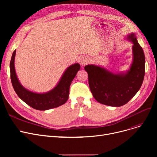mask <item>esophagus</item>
I'll use <instances>...</instances> for the list:
<instances>
[{"instance_id": "34e87169", "label": "esophagus", "mask_w": 157, "mask_h": 157, "mask_svg": "<svg viewBox=\"0 0 157 157\" xmlns=\"http://www.w3.org/2000/svg\"><path fill=\"white\" fill-rule=\"evenodd\" d=\"M79 62H80L81 65L83 66V65H85L87 64L89 62V60L87 59V58L83 57V58H81V59Z\"/></svg>"}]
</instances>
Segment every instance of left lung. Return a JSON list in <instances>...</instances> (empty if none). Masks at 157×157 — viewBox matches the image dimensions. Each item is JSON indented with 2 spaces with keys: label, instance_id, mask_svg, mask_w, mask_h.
I'll use <instances>...</instances> for the list:
<instances>
[{
  "label": "left lung",
  "instance_id": "8db88e82",
  "mask_svg": "<svg viewBox=\"0 0 157 157\" xmlns=\"http://www.w3.org/2000/svg\"><path fill=\"white\" fill-rule=\"evenodd\" d=\"M127 39L133 43V61L125 73L114 74L94 65H87L88 83L95 99L101 104L120 107L127 104L141 88L145 73V56L134 33Z\"/></svg>",
  "mask_w": 157,
  "mask_h": 157
}]
</instances>
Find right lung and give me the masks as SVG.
Here are the masks:
<instances>
[{
	"instance_id": "right-lung-1",
	"label": "right lung",
	"mask_w": 157,
	"mask_h": 157,
	"mask_svg": "<svg viewBox=\"0 0 157 157\" xmlns=\"http://www.w3.org/2000/svg\"><path fill=\"white\" fill-rule=\"evenodd\" d=\"M14 51L10 62L11 83L15 92L27 104L37 110L45 111L57 108L65 104L68 100L69 88L74 77L80 69V65L74 63L65 70L59 83L50 91L43 94H37L25 88L20 83L14 69Z\"/></svg>"
}]
</instances>
